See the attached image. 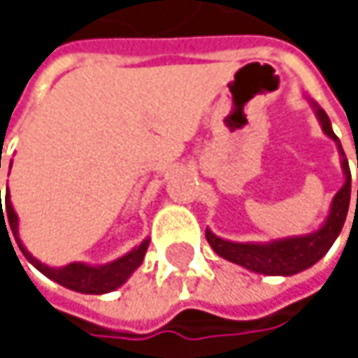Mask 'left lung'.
<instances>
[{"instance_id": "left-lung-1", "label": "left lung", "mask_w": 358, "mask_h": 358, "mask_svg": "<svg viewBox=\"0 0 358 358\" xmlns=\"http://www.w3.org/2000/svg\"><path fill=\"white\" fill-rule=\"evenodd\" d=\"M315 109V115L322 124V130L338 145L340 157H342V172H344V184L336 192L329 205V215L322 224L320 230L301 234V236H288V238H278L271 243H232L215 236L211 230L205 232L207 243L220 257L247 267L255 273L263 275H294L299 271L309 269L315 265L323 255L334 245L338 234L342 232V226L346 222L348 205H350V168L346 162V155L342 151V145L338 136L331 130L329 117L315 101H311ZM358 166V162H357ZM357 209H358V190H357Z\"/></svg>"}]
</instances>
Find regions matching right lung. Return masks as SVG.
<instances>
[{
  "label": "right lung",
  "mask_w": 358,
  "mask_h": 358,
  "mask_svg": "<svg viewBox=\"0 0 358 358\" xmlns=\"http://www.w3.org/2000/svg\"><path fill=\"white\" fill-rule=\"evenodd\" d=\"M12 168V166H10ZM0 209H1V194H0ZM6 226V232H8V226L18 243V247L22 250V255L35 265L36 269L47 275L49 280L70 288V290H76V292H83V294H106L111 292L115 288H120L130 275L132 271L143 263L145 259V252L149 247V241H143L138 247L126 252L124 257L106 263V265H87V263H70V265H64V267H49L45 263H41L36 257H33L27 247L20 243V236H18V215L10 203V190H8V196H6V217H3V209H1L0 217V228ZM10 238V234H8ZM14 249V247H12Z\"/></svg>",
  "instance_id": "right-lung-1"
}]
</instances>
